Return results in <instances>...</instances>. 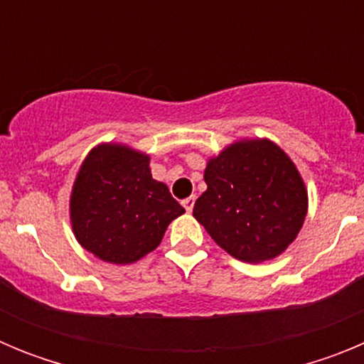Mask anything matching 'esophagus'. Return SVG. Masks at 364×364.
Wrapping results in <instances>:
<instances>
[{
    "label": "esophagus",
    "mask_w": 364,
    "mask_h": 364,
    "mask_svg": "<svg viewBox=\"0 0 364 364\" xmlns=\"http://www.w3.org/2000/svg\"><path fill=\"white\" fill-rule=\"evenodd\" d=\"M195 200H197V198H195V197H188V198H184V200H182V205H184V208H186V211H193V205H195Z\"/></svg>",
    "instance_id": "esophagus-1"
}]
</instances>
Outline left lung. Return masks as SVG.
<instances>
[{
  "mask_svg": "<svg viewBox=\"0 0 364 364\" xmlns=\"http://www.w3.org/2000/svg\"><path fill=\"white\" fill-rule=\"evenodd\" d=\"M204 180L208 189L193 215L235 259H273L297 237L306 217V189L294 162L275 144H233L210 160Z\"/></svg>",
  "mask_w": 364,
  "mask_h": 364,
  "instance_id": "8db88e82",
  "label": "left lung"
}]
</instances>
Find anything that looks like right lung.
Segmentation results:
<instances>
[{
	"label": "right lung",
	"instance_id": "add662e5",
	"mask_svg": "<svg viewBox=\"0 0 364 364\" xmlns=\"http://www.w3.org/2000/svg\"><path fill=\"white\" fill-rule=\"evenodd\" d=\"M184 211L167 186L153 180L149 156L111 144L89 153L70 197L78 242L114 264L153 252L169 222Z\"/></svg>",
	"mask_w": 364,
	"mask_h": 364
}]
</instances>
